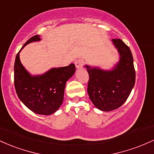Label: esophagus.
I'll list each match as a JSON object with an SVG mask.
<instances>
[{
  "label": "esophagus",
  "instance_id": "1",
  "mask_svg": "<svg viewBox=\"0 0 154 154\" xmlns=\"http://www.w3.org/2000/svg\"><path fill=\"white\" fill-rule=\"evenodd\" d=\"M75 66L77 69H81L83 66V61L82 60H77L75 61Z\"/></svg>",
  "mask_w": 154,
  "mask_h": 154
}]
</instances>
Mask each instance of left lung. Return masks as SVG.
<instances>
[{
    "instance_id": "obj_1",
    "label": "left lung",
    "mask_w": 154,
    "mask_h": 154,
    "mask_svg": "<svg viewBox=\"0 0 154 154\" xmlns=\"http://www.w3.org/2000/svg\"><path fill=\"white\" fill-rule=\"evenodd\" d=\"M119 55V61L111 69L85 65L89 74L88 93L97 109L110 111L126 101L135 82L133 57L130 48L120 39H113Z\"/></svg>"
}]
</instances>
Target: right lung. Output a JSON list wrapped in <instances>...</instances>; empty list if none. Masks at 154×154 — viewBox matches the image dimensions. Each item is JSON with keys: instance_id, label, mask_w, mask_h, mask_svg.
Listing matches in <instances>:
<instances>
[{"instance_id": "add662e5", "label": "right lung", "mask_w": 154, "mask_h": 154, "mask_svg": "<svg viewBox=\"0 0 154 154\" xmlns=\"http://www.w3.org/2000/svg\"><path fill=\"white\" fill-rule=\"evenodd\" d=\"M40 35L27 40L16 56L14 63V86L19 98L29 110L35 114L51 115L63 103L66 82L75 72L74 63L64 67L51 68L44 74L32 75L24 68L19 59L23 48L32 42L40 41Z\"/></svg>"}]
</instances>
